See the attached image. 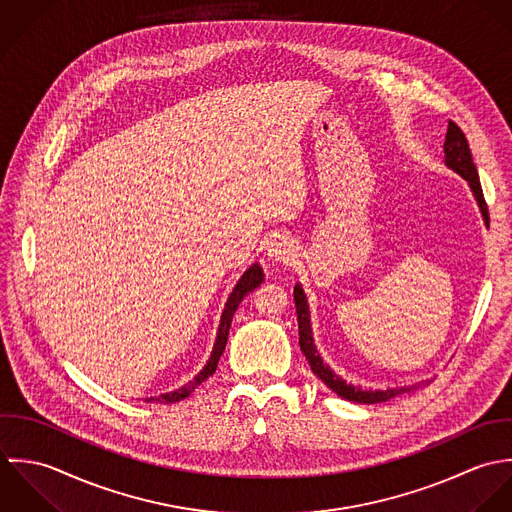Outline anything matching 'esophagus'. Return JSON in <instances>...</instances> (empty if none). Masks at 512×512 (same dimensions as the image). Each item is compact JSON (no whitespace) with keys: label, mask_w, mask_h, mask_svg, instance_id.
Segmentation results:
<instances>
[{"label":"esophagus","mask_w":512,"mask_h":512,"mask_svg":"<svg viewBox=\"0 0 512 512\" xmlns=\"http://www.w3.org/2000/svg\"><path fill=\"white\" fill-rule=\"evenodd\" d=\"M267 257L281 263V261H289V257L293 255V243L285 237V235H273L265 247Z\"/></svg>","instance_id":"esophagus-1"}]
</instances>
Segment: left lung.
<instances>
[{
  "instance_id": "left-lung-1",
  "label": "left lung",
  "mask_w": 512,
  "mask_h": 512,
  "mask_svg": "<svg viewBox=\"0 0 512 512\" xmlns=\"http://www.w3.org/2000/svg\"><path fill=\"white\" fill-rule=\"evenodd\" d=\"M443 152H445V160H443L445 166L449 170H453L455 174H459L469 184V188L473 192V198H475V202L479 205V211L483 215V221L489 227V211H487V204H485V198H483L477 168L473 164L469 142H467L463 130L453 120H449V126H447ZM293 295H295V307H297V318H299V346H301L303 354L307 356L310 370L314 372V376H318L336 396H340L348 402H354V404H382V402H388L396 396L413 392L423 384L421 382V384H415V386H400V388H388V390H362L360 386H354V384H348L346 380H342L338 374H334V370L328 364H324L322 356L316 350L314 336H312V324H310L307 295H305V291L299 283L295 285Z\"/></svg>"
}]
</instances>
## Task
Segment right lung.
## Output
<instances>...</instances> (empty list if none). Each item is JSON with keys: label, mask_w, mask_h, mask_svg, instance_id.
Returning a JSON list of instances; mask_svg holds the SVG:
<instances>
[{"label": "right lung", "mask_w": 512, "mask_h": 512, "mask_svg": "<svg viewBox=\"0 0 512 512\" xmlns=\"http://www.w3.org/2000/svg\"><path fill=\"white\" fill-rule=\"evenodd\" d=\"M263 279H265V273H263V269H261L259 263H253V265L241 275V279H239L237 285L233 287V291H231V295H229V299H227V303H225V308H223V312H221V320H219V328H217V336H215V342H213V350H211V354H209V360L205 362L204 368L194 376V380L188 382V384H184L182 388H178V390H174V392H168V394H162V396H156V398H146L144 402L176 404V402L188 398L202 382H205V380L217 370V362H219V358H221V354H223V350H225L227 336H229V326H231V320H233L235 310H237V307L241 305V301H243L249 293H253V291L263 283Z\"/></svg>", "instance_id": "1"}]
</instances>
